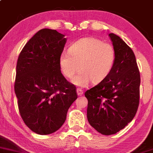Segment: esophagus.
Here are the masks:
<instances>
[{
  "label": "esophagus",
  "instance_id": "obj_1",
  "mask_svg": "<svg viewBox=\"0 0 153 153\" xmlns=\"http://www.w3.org/2000/svg\"><path fill=\"white\" fill-rule=\"evenodd\" d=\"M76 92H77V95H78L79 96H82V95L83 94V90L81 89V88H77L76 89Z\"/></svg>",
  "mask_w": 153,
  "mask_h": 153
}]
</instances>
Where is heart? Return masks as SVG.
Returning <instances> with one entry per match:
<instances>
[{"mask_svg":"<svg viewBox=\"0 0 153 153\" xmlns=\"http://www.w3.org/2000/svg\"><path fill=\"white\" fill-rule=\"evenodd\" d=\"M116 52L111 44L96 37H85L74 42L68 52L59 57V66L64 76L73 79L77 86L85 87L90 81L98 83L109 75L115 60Z\"/></svg>","mask_w":153,"mask_h":153,"instance_id":"b5f03b06","label":"heart"}]
</instances>
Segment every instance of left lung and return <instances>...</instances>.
Here are the masks:
<instances>
[{
  "label": "left lung",
  "mask_w": 153,
  "mask_h": 153,
  "mask_svg": "<svg viewBox=\"0 0 153 153\" xmlns=\"http://www.w3.org/2000/svg\"><path fill=\"white\" fill-rule=\"evenodd\" d=\"M116 56L107 76L88 90L87 117L103 135L114 134L131 122L139 104L140 73L134 52L118 36L109 33Z\"/></svg>",
  "instance_id": "obj_1"
}]
</instances>
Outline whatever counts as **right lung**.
I'll list each match as a JSON object with an SVG mask.
<instances>
[{
	"instance_id": "right-lung-1",
	"label": "right lung",
	"mask_w": 153,
	"mask_h": 153,
	"mask_svg": "<svg viewBox=\"0 0 153 153\" xmlns=\"http://www.w3.org/2000/svg\"><path fill=\"white\" fill-rule=\"evenodd\" d=\"M56 30L38 31L18 57L14 91L21 117L31 131L47 135L57 131L77 98L76 88L63 76L59 57L66 39Z\"/></svg>"
}]
</instances>
